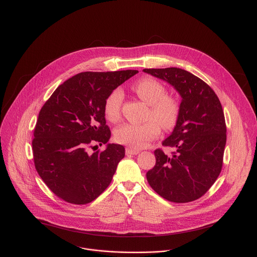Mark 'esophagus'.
Instances as JSON below:
<instances>
[{
  "instance_id": "34e87169",
  "label": "esophagus",
  "mask_w": 257,
  "mask_h": 257,
  "mask_svg": "<svg viewBox=\"0 0 257 257\" xmlns=\"http://www.w3.org/2000/svg\"><path fill=\"white\" fill-rule=\"evenodd\" d=\"M140 152L138 150H135L133 148H126L125 149V154L126 155H138Z\"/></svg>"
}]
</instances>
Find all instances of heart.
Returning <instances> with one entry per match:
<instances>
[{
  "label": "heart",
  "mask_w": 257,
  "mask_h": 257,
  "mask_svg": "<svg viewBox=\"0 0 257 257\" xmlns=\"http://www.w3.org/2000/svg\"><path fill=\"white\" fill-rule=\"evenodd\" d=\"M137 95L150 105L149 118L143 124L123 123L114 132L117 143L126 145L133 149H141L156 139L162 128L169 131L175 127L179 119L181 107L177 98L166 95V87L157 79L147 76L140 79L133 87ZM123 93L119 88L113 89L104 101L103 111L105 117L115 122L120 117Z\"/></svg>",
  "instance_id": "heart-1"
}]
</instances>
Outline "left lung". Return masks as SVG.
Masks as SVG:
<instances>
[{"label": "left lung", "mask_w": 257, "mask_h": 257, "mask_svg": "<svg viewBox=\"0 0 257 257\" xmlns=\"http://www.w3.org/2000/svg\"><path fill=\"white\" fill-rule=\"evenodd\" d=\"M143 71L167 81L182 97L177 124L163 142L175 152L166 155L156 150V165L147 173V180L168 201L197 200L215 183L223 165L226 123L220 100L206 82L184 69Z\"/></svg>", "instance_id": "obj_1"}]
</instances>
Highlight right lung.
<instances>
[{
  "label": "right lung",
  "mask_w": 257,
  "mask_h": 257,
  "mask_svg": "<svg viewBox=\"0 0 257 257\" xmlns=\"http://www.w3.org/2000/svg\"><path fill=\"white\" fill-rule=\"evenodd\" d=\"M138 70L81 72L69 78L42 106L32 141L36 171L47 187L65 202L83 205L110 184L124 148L106 144L110 130L103 111L107 95Z\"/></svg>",
  "instance_id": "obj_1"
}]
</instances>
